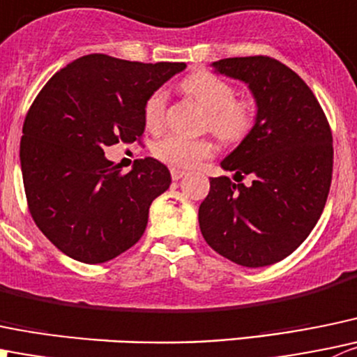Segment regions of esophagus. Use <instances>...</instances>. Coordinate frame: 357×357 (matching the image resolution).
<instances>
[{
  "instance_id": "obj_1",
  "label": "esophagus",
  "mask_w": 357,
  "mask_h": 357,
  "mask_svg": "<svg viewBox=\"0 0 357 357\" xmlns=\"http://www.w3.org/2000/svg\"><path fill=\"white\" fill-rule=\"evenodd\" d=\"M171 176L174 181H178V179H181L183 176H186V172L181 171V169H171Z\"/></svg>"
}]
</instances>
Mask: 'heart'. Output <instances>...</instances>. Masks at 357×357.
<instances>
[{"mask_svg":"<svg viewBox=\"0 0 357 357\" xmlns=\"http://www.w3.org/2000/svg\"><path fill=\"white\" fill-rule=\"evenodd\" d=\"M183 91L209 113V129L221 141H237L251 129V105L235 101V89L220 76L207 71L193 73L183 82ZM165 99V91H157L144 105V123L150 130H158L164 126ZM153 153L172 167L190 169L213 155V144L206 139L167 136L155 144Z\"/></svg>","mask_w":357,"mask_h":357,"instance_id":"heart-1","label":"heart"}]
</instances>
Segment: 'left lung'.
<instances>
[{"label":"left lung","mask_w":357,"mask_h":357,"mask_svg":"<svg viewBox=\"0 0 357 357\" xmlns=\"http://www.w3.org/2000/svg\"><path fill=\"white\" fill-rule=\"evenodd\" d=\"M214 73L245 83L256 105L251 130L221 160L227 176L211 178L199 207L207 244L237 265L258 268L291 255L312 231L333 172L328 120L307 83L271 57H231Z\"/></svg>","instance_id":"8db88e82"}]
</instances>
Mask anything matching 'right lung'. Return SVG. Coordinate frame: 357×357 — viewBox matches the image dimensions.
<instances>
[{
    "instance_id": "right-lung-1",
    "label": "right lung",
    "mask_w": 357,
    "mask_h": 357,
    "mask_svg": "<svg viewBox=\"0 0 357 357\" xmlns=\"http://www.w3.org/2000/svg\"><path fill=\"white\" fill-rule=\"evenodd\" d=\"M185 62L143 64L83 55L55 73L34 99L20 137V169L31 216L69 258L105 263L132 248L150 206L171 186L155 158L127 174L105 148L144 132V105Z\"/></svg>"
}]
</instances>
